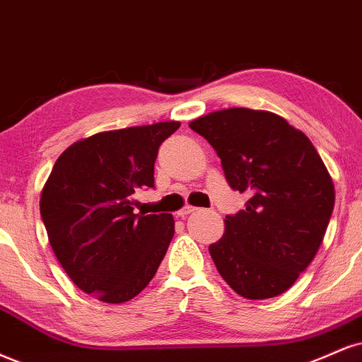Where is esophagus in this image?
Wrapping results in <instances>:
<instances>
[{"instance_id":"34e87169","label":"esophagus","mask_w":362,"mask_h":362,"mask_svg":"<svg viewBox=\"0 0 362 362\" xmlns=\"http://www.w3.org/2000/svg\"><path fill=\"white\" fill-rule=\"evenodd\" d=\"M194 211H195V207H194V206H189V204H185V206L182 207L180 211L177 212V216H178V217H182V219H184V217H187V216L190 214V212H194Z\"/></svg>"}]
</instances>
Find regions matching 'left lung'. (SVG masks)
<instances>
[{"label": "left lung", "mask_w": 362, "mask_h": 362, "mask_svg": "<svg viewBox=\"0 0 362 362\" xmlns=\"http://www.w3.org/2000/svg\"><path fill=\"white\" fill-rule=\"evenodd\" d=\"M189 126L214 148L228 184L250 195L209 246L217 272L241 297H276L324 241L335 202L327 167L305 133L275 112L228 107Z\"/></svg>", "instance_id": "1"}]
</instances>
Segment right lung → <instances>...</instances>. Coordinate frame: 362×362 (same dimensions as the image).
<instances>
[{
	"mask_svg": "<svg viewBox=\"0 0 362 362\" xmlns=\"http://www.w3.org/2000/svg\"><path fill=\"white\" fill-rule=\"evenodd\" d=\"M178 121L95 133L57 158L40 214L69 278L104 303H124L155 276L168 250L172 214H136L134 192L153 187L158 146Z\"/></svg>",
	"mask_w": 362,
	"mask_h": 362,
	"instance_id": "obj_1",
	"label": "right lung"
}]
</instances>
